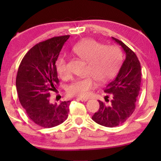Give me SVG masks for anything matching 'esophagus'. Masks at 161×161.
<instances>
[{
  "instance_id": "34e87169",
  "label": "esophagus",
  "mask_w": 161,
  "mask_h": 161,
  "mask_svg": "<svg viewBox=\"0 0 161 161\" xmlns=\"http://www.w3.org/2000/svg\"><path fill=\"white\" fill-rule=\"evenodd\" d=\"M78 100L82 101V102H86V101H87L89 99L88 98H83V97H78Z\"/></svg>"
}]
</instances>
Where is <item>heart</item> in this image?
<instances>
[{
  "instance_id": "obj_1",
  "label": "heart",
  "mask_w": 161,
  "mask_h": 161,
  "mask_svg": "<svg viewBox=\"0 0 161 161\" xmlns=\"http://www.w3.org/2000/svg\"><path fill=\"white\" fill-rule=\"evenodd\" d=\"M72 51L83 60L87 61L86 74L89 76L75 80L68 86L67 93L70 96L89 97L96 86L93 78L100 83L110 80L117 71L122 59L120 50L116 46H103L102 44L93 39L79 42L72 47ZM56 67L61 78H69V65L64 58L58 59Z\"/></svg>"
}]
</instances>
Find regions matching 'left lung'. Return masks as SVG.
Wrapping results in <instances>:
<instances>
[{
    "label": "left lung",
    "mask_w": 161,
    "mask_h": 161,
    "mask_svg": "<svg viewBox=\"0 0 161 161\" xmlns=\"http://www.w3.org/2000/svg\"><path fill=\"white\" fill-rule=\"evenodd\" d=\"M112 39L122 46L126 57L117 75L104 89L111 96V101L108 95L105 97L108 104L99 100L100 108L92 117L96 123L108 127L122 124L132 115L142 82L141 64L135 53L122 41L114 37Z\"/></svg>",
    "instance_id": "left-lung-1"
}]
</instances>
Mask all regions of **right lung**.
I'll use <instances>...</instances> for the list:
<instances>
[{
  "instance_id": "1",
  "label": "right lung",
  "mask_w": 161,
  "mask_h": 161,
  "mask_svg": "<svg viewBox=\"0 0 161 161\" xmlns=\"http://www.w3.org/2000/svg\"><path fill=\"white\" fill-rule=\"evenodd\" d=\"M69 35L55 36L41 42L23 57L16 78L19 103L28 117L39 126L50 128L67 119L71 101L50 103V92L59 80L56 61Z\"/></svg>"
}]
</instances>
